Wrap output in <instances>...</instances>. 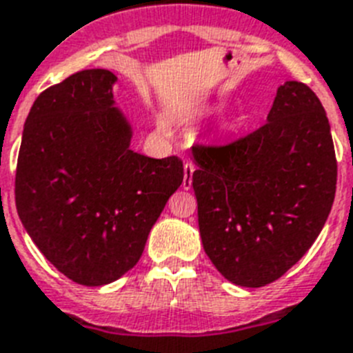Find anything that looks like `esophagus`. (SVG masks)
<instances>
[{
    "label": "esophagus",
    "mask_w": 353,
    "mask_h": 353,
    "mask_svg": "<svg viewBox=\"0 0 353 353\" xmlns=\"http://www.w3.org/2000/svg\"><path fill=\"white\" fill-rule=\"evenodd\" d=\"M194 170H196V165L192 164V162H185V164H183V182H182L183 189H191L192 173H194Z\"/></svg>",
    "instance_id": "obj_1"
}]
</instances>
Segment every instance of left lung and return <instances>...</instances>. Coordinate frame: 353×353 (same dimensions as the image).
<instances>
[{
    "mask_svg": "<svg viewBox=\"0 0 353 353\" xmlns=\"http://www.w3.org/2000/svg\"><path fill=\"white\" fill-rule=\"evenodd\" d=\"M191 153L201 243L216 270L243 288L275 282L320 236L336 194V152L318 96L285 82L261 128Z\"/></svg>",
    "mask_w": 353,
    "mask_h": 353,
    "instance_id": "left-lung-1",
    "label": "left lung"
}]
</instances>
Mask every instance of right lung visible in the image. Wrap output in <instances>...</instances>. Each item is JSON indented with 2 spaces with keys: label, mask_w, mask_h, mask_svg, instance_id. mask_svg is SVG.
Returning <instances> with one entry per match:
<instances>
[{
  "label": "right lung",
  "mask_w": 353,
  "mask_h": 353,
  "mask_svg": "<svg viewBox=\"0 0 353 353\" xmlns=\"http://www.w3.org/2000/svg\"><path fill=\"white\" fill-rule=\"evenodd\" d=\"M116 80L107 69H83L42 90L17 157L16 207L28 236L62 275L90 288L137 264L183 182L179 157L130 150V125L114 107Z\"/></svg>",
  "instance_id": "add662e5"
}]
</instances>
